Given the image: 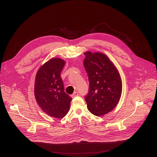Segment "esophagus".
<instances>
[{"instance_id": "34e87169", "label": "esophagus", "mask_w": 157, "mask_h": 157, "mask_svg": "<svg viewBox=\"0 0 157 157\" xmlns=\"http://www.w3.org/2000/svg\"><path fill=\"white\" fill-rule=\"evenodd\" d=\"M79 95L78 93V92H75L72 95H71V97L73 98H75L76 96H78Z\"/></svg>"}]
</instances>
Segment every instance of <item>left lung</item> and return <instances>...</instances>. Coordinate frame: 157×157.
Masks as SVG:
<instances>
[{"mask_svg":"<svg viewBox=\"0 0 157 157\" xmlns=\"http://www.w3.org/2000/svg\"><path fill=\"white\" fill-rule=\"evenodd\" d=\"M84 66L87 73L89 89L85 96L88 110L97 116L105 115L117 105L122 94L118 70L109 58L99 52L84 53Z\"/></svg>","mask_w":157,"mask_h":157,"instance_id":"left-lung-1","label":"left lung"}]
</instances>
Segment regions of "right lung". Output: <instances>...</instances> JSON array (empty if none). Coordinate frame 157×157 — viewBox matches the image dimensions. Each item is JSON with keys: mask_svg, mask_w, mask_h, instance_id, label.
<instances>
[{"mask_svg": "<svg viewBox=\"0 0 157 157\" xmlns=\"http://www.w3.org/2000/svg\"><path fill=\"white\" fill-rule=\"evenodd\" d=\"M65 61L58 58L50 59L37 71L34 93L40 108L55 118H63L68 113L72 98L64 92L60 73Z\"/></svg>", "mask_w": 157, "mask_h": 157, "instance_id": "obj_1", "label": "right lung"}]
</instances>
